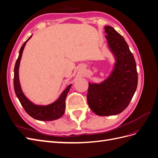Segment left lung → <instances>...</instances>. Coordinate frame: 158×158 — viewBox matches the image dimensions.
Masks as SVG:
<instances>
[{
    "mask_svg": "<svg viewBox=\"0 0 158 158\" xmlns=\"http://www.w3.org/2000/svg\"><path fill=\"white\" fill-rule=\"evenodd\" d=\"M105 31L109 47L116 59L112 74L100 84L89 83L88 103L99 116L121 113L131 102L138 85L136 62L123 37L106 26Z\"/></svg>",
    "mask_w": 158,
    "mask_h": 158,
    "instance_id": "left-lung-1",
    "label": "left lung"
}]
</instances>
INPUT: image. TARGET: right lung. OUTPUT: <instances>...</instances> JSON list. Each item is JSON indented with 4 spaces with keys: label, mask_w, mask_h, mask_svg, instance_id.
Listing matches in <instances>:
<instances>
[{
    "label": "right lung",
    "mask_w": 158,
    "mask_h": 158,
    "mask_svg": "<svg viewBox=\"0 0 158 158\" xmlns=\"http://www.w3.org/2000/svg\"><path fill=\"white\" fill-rule=\"evenodd\" d=\"M31 37V36H30L24 43H23V44L22 45L20 50V52H19L18 58L16 62L15 66H14V91H15L16 96L18 98L22 107L25 109L26 112L29 114L30 116H31L33 118L40 121H49L56 120V119L59 118L60 117L63 116L64 113L65 100L72 84L69 85V86L63 91V92L60 95L59 98L57 99L56 102L50 105H48V106H36V105L32 103L30 101H29V99H27V98L25 96L24 94H23L22 90L21 89L20 82H19L18 70L23 50L24 49L26 42L29 40Z\"/></svg>",
    "instance_id": "1"
}]
</instances>
